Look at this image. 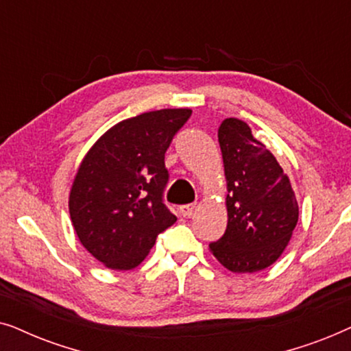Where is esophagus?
Instances as JSON below:
<instances>
[{"instance_id": "obj_1", "label": "esophagus", "mask_w": 351, "mask_h": 351, "mask_svg": "<svg viewBox=\"0 0 351 351\" xmlns=\"http://www.w3.org/2000/svg\"><path fill=\"white\" fill-rule=\"evenodd\" d=\"M194 208H195V204H186V205H180V213L183 215V217H191V215L194 213Z\"/></svg>"}]
</instances>
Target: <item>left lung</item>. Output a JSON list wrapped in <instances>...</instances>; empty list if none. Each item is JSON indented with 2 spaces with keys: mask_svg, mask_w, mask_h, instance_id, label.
<instances>
[{
  "mask_svg": "<svg viewBox=\"0 0 351 351\" xmlns=\"http://www.w3.org/2000/svg\"><path fill=\"white\" fill-rule=\"evenodd\" d=\"M218 143L228 183V226L208 247L232 273L265 269L281 256L295 230V194L281 165L245 121L224 120Z\"/></svg>",
  "mask_w": 351,
  "mask_h": 351,
  "instance_id": "obj_1",
  "label": "left lung"
}]
</instances>
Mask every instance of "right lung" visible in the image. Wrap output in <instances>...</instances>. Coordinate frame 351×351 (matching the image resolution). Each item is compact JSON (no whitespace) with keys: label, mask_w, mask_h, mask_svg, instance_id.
I'll use <instances>...</instances> for the list:
<instances>
[{"label":"right lung","mask_w":351,"mask_h":351,"mask_svg":"<svg viewBox=\"0 0 351 351\" xmlns=\"http://www.w3.org/2000/svg\"><path fill=\"white\" fill-rule=\"evenodd\" d=\"M191 109H162L123 120L83 158L69 210L83 247L112 269H132L176 221L163 204L165 152Z\"/></svg>","instance_id":"right-lung-1"}]
</instances>
